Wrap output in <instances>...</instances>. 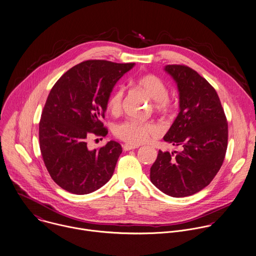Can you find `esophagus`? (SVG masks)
I'll use <instances>...</instances> for the list:
<instances>
[{
  "mask_svg": "<svg viewBox=\"0 0 256 256\" xmlns=\"http://www.w3.org/2000/svg\"><path fill=\"white\" fill-rule=\"evenodd\" d=\"M138 146H135V145H130V144H124L123 145V150L124 151H130V150H134V149H137Z\"/></svg>",
  "mask_w": 256,
  "mask_h": 256,
  "instance_id": "esophagus-1",
  "label": "esophagus"
}]
</instances>
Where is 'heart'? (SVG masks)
I'll use <instances>...</instances> for the list:
<instances>
[{"mask_svg": "<svg viewBox=\"0 0 256 256\" xmlns=\"http://www.w3.org/2000/svg\"><path fill=\"white\" fill-rule=\"evenodd\" d=\"M137 86L154 101L156 110L165 112L170 109L169 88L161 78L153 74L144 76L137 80ZM124 92V87L119 86L110 93L107 99V109L110 113L117 115L121 112ZM114 134L126 143L138 146L151 137L159 136L161 128L153 122L126 120L115 126Z\"/></svg>", "mask_w": 256, "mask_h": 256, "instance_id": "heart-1", "label": "heart"}]
</instances>
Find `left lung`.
<instances>
[{
  "instance_id": "1",
  "label": "left lung",
  "mask_w": 256,
  "mask_h": 256,
  "mask_svg": "<svg viewBox=\"0 0 256 256\" xmlns=\"http://www.w3.org/2000/svg\"><path fill=\"white\" fill-rule=\"evenodd\" d=\"M178 91L180 112L164 141L180 152L159 151L150 170L152 184L174 198L206 188L220 169L228 148V122L214 88L186 66H166Z\"/></svg>"
}]
</instances>
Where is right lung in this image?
<instances>
[{
    "mask_svg": "<svg viewBox=\"0 0 256 256\" xmlns=\"http://www.w3.org/2000/svg\"><path fill=\"white\" fill-rule=\"evenodd\" d=\"M134 66L86 60L68 70L52 88L40 121V148L52 178L64 190L86 194L111 178L121 145L109 141L99 150H89L87 139L107 135L100 121L107 99Z\"/></svg>",
    "mask_w": 256,
    "mask_h": 256,
    "instance_id": "1",
    "label": "right lung"
}]
</instances>
